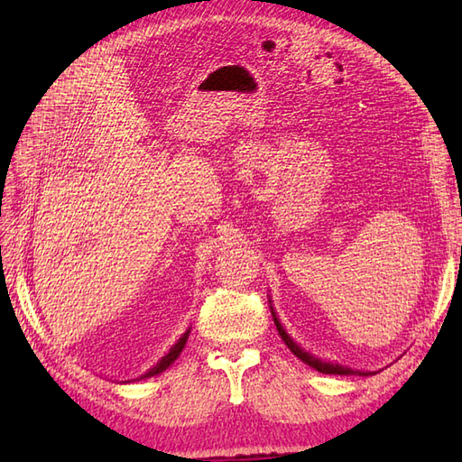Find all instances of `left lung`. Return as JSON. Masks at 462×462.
<instances>
[{"label":"left lung","mask_w":462,"mask_h":462,"mask_svg":"<svg viewBox=\"0 0 462 462\" xmlns=\"http://www.w3.org/2000/svg\"><path fill=\"white\" fill-rule=\"evenodd\" d=\"M272 313H273V308H272ZM273 323H276L278 333L282 336L283 343H286V346H288V349L293 353V356L300 357L303 363H308L310 367L318 369L319 373H326V375H371V371H356V369L337 365V363H328V361H323V359H319V357H313L311 353H308L306 349H301V347L298 346V343L288 336L286 329L282 328L280 319L276 318V313H273Z\"/></svg>","instance_id":"8db88e82"}]
</instances>
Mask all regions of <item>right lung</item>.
Wrapping results in <instances>:
<instances>
[{
	"mask_svg": "<svg viewBox=\"0 0 462 462\" xmlns=\"http://www.w3.org/2000/svg\"><path fill=\"white\" fill-rule=\"evenodd\" d=\"M189 333H190V329L189 331H186L184 333V336L179 339V341H176L174 343V346L171 347V351L169 353H166V356L159 361V363H156V365L154 367H151L149 371H146L144 373V375H141V377H136V379H146V377H152V375H159V373H162L166 367H171L172 365V363L176 361V357H179L180 356V351H182V347L186 346V339H189ZM134 381V379H133Z\"/></svg>",
	"mask_w": 462,
	"mask_h": 462,
	"instance_id": "right-lung-1",
	"label": "right lung"
}]
</instances>
